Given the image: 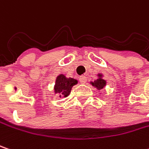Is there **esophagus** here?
Instances as JSON below:
<instances>
[{"label": "esophagus", "mask_w": 149, "mask_h": 149, "mask_svg": "<svg viewBox=\"0 0 149 149\" xmlns=\"http://www.w3.org/2000/svg\"><path fill=\"white\" fill-rule=\"evenodd\" d=\"M79 82H80L81 84H85V83H86V81H87V78H86L85 75H82V76L79 77Z\"/></svg>", "instance_id": "1"}]
</instances>
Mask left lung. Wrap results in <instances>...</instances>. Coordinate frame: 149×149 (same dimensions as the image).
<instances>
[{
	"label": "left lung",
	"mask_w": 149,
	"mask_h": 149,
	"mask_svg": "<svg viewBox=\"0 0 149 149\" xmlns=\"http://www.w3.org/2000/svg\"><path fill=\"white\" fill-rule=\"evenodd\" d=\"M98 76H99V78L97 79L96 80H95L94 82H91V84H92V86H95V87H96V89H98V90H101V89H103L105 86H106V84H107V82H106V80L105 79H103L101 78V74H98Z\"/></svg>",
	"instance_id": "8db88e82"
}]
</instances>
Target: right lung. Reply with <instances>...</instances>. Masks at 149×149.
Masks as SVG:
<instances>
[{"mask_svg":"<svg viewBox=\"0 0 149 149\" xmlns=\"http://www.w3.org/2000/svg\"><path fill=\"white\" fill-rule=\"evenodd\" d=\"M78 81L76 79L66 78L63 74H60L56 79L54 91L55 93L59 94V97H66L70 93L73 86L76 85Z\"/></svg>","mask_w":149,"mask_h":149,"instance_id":"add662e5","label":"right lung"}]
</instances>
